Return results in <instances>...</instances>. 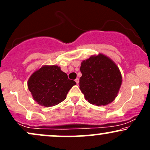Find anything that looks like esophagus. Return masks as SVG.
Masks as SVG:
<instances>
[{
    "mask_svg": "<svg viewBox=\"0 0 150 150\" xmlns=\"http://www.w3.org/2000/svg\"><path fill=\"white\" fill-rule=\"evenodd\" d=\"M75 82H76L77 84H78V83H79V81H80V80H79L78 78H76V79H75Z\"/></svg>",
    "mask_w": 150,
    "mask_h": 150,
    "instance_id": "esophagus-1",
    "label": "esophagus"
}]
</instances>
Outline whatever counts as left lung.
<instances>
[{"label":"left lung","instance_id":"8db88e82","mask_svg":"<svg viewBox=\"0 0 150 150\" xmlns=\"http://www.w3.org/2000/svg\"><path fill=\"white\" fill-rule=\"evenodd\" d=\"M80 89L89 103L106 106L116 99L122 75L114 61L103 53L91 56L81 63Z\"/></svg>","mask_w":150,"mask_h":150}]
</instances>
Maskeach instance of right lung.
Returning a JSON list of instances; mask_svg holds the SVG:
<instances>
[{"instance_id": "obj_1", "label": "right lung", "mask_w": 150, "mask_h": 150, "mask_svg": "<svg viewBox=\"0 0 150 150\" xmlns=\"http://www.w3.org/2000/svg\"><path fill=\"white\" fill-rule=\"evenodd\" d=\"M75 85L76 82L69 80L67 74L56 65H43L31 75L27 82L34 100L46 107L56 106L65 100Z\"/></svg>"}]
</instances>
